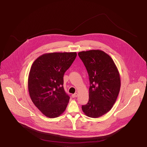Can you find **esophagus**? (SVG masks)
I'll return each mask as SVG.
<instances>
[{
    "label": "esophagus",
    "mask_w": 147,
    "mask_h": 147,
    "mask_svg": "<svg viewBox=\"0 0 147 147\" xmlns=\"http://www.w3.org/2000/svg\"><path fill=\"white\" fill-rule=\"evenodd\" d=\"M77 96H78V93H74V94H73L72 95V97L73 98H75V97H76Z\"/></svg>",
    "instance_id": "1"
}]
</instances>
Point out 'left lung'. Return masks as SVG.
Returning <instances> with one entry per match:
<instances>
[{
  "label": "left lung",
  "instance_id": "left-lung-1",
  "mask_svg": "<svg viewBox=\"0 0 147 147\" xmlns=\"http://www.w3.org/2000/svg\"><path fill=\"white\" fill-rule=\"evenodd\" d=\"M79 57L89 75V101L82 106L84 114L97 118L109 111L115 104L121 88L120 75L112 58L104 51H81Z\"/></svg>",
  "mask_w": 147,
  "mask_h": 147
}]
</instances>
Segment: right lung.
Returning <instances> with one entry per match:
<instances>
[{"label":"right lung","instance_id":"1","mask_svg":"<svg viewBox=\"0 0 147 147\" xmlns=\"http://www.w3.org/2000/svg\"><path fill=\"white\" fill-rule=\"evenodd\" d=\"M76 55V52L46 53L31 66L28 82L29 95L47 117H58L67 107L70 98L63 88V76Z\"/></svg>","mask_w":147,"mask_h":147}]
</instances>
